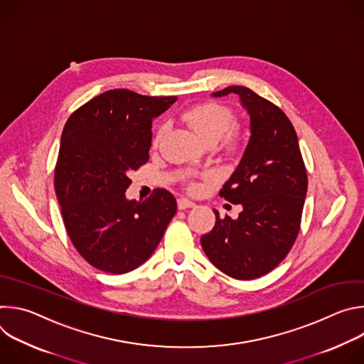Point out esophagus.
<instances>
[{"label":"esophagus","instance_id":"34e87169","mask_svg":"<svg viewBox=\"0 0 364 364\" xmlns=\"http://www.w3.org/2000/svg\"><path fill=\"white\" fill-rule=\"evenodd\" d=\"M177 204H178V209H180V210L190 209V207H194V205H196L194 201H191V200H188V198H186V197H180V198L177 200Z\"/></svg>","mask_w":364,"mask_h":364}]
</instances>
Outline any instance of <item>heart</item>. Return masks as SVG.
Here are the masks:
<instances>
[{"instance_id": "b5f03b06", "label": "heart", "mask_w": 364, "mask_h": 364, "mask_svg": "<svg viewBox=\"0 0 364 364\" xmlns=\"http://www.w3.org/2000/svg\"><path fill=\"white\" fill-rule=\"evenodd\" d=\"M184 119L193 128V131L198 135V138L204 142H216L225 136V142L228 145L236 144V134L230 131L235 124L233 112L216 102H204L191 107L184 112ZM166 128L159 127L155 132L154 142L159 144L164 136ZM197 186H193V190H197Z\"/></svg>"}]
</instances>
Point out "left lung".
Here are the masks:
<instances>
[{
    "label": "left lung",
    "mask_w": 364,
    "mask_h": 364,
    "mask_svg": "<svg viewBox=\"0 0 364 364\" xmlns=\"http://www.w3.org/2000/svg\"><path fill=\"white\" fill-rule=\"evenodd\" d=\"M235 93L250 117V138L232 177L220 190L243 210L220 218L201 236V247L223 274L256 279L277 268L291 250L301 226L308 178L296 132L272 102L245 86H229L215 97Z\"/></svg>",
    "instance_id": "obj_1"
}]
</instances>
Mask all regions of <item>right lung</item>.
<instances>
[{"label":"right lung","instance_id":"obj_1","mask_svg":"<svg viewBox=\"0 0 364 364\" xmlns=\"http://www.w3.org/2000/svg\"><path fill=\"white\" fill-rule=\"evenodd\" d=\"M176 100L114 89L86 102L63 128L56 196L73 246L99 271L127 274L142 265L177 212L164 188L144 201L125 197L129 173L149 159L154 118Z\"/></svg>","mask_w":364,"mask_h":364}]
</instances>
